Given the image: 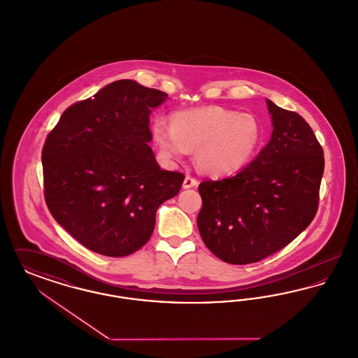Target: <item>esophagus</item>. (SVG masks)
Masks as SVG:
<instances>
[{
  "label": "esophagus",
  "instance_id": "esophagus-1",
  "mask_svg": "<svg viewBox=\"0 0 358 358\" xmlns=\"http://www.w3.org/2000/svg\"><path fill=\"white\" fill-rule=\"evenodd\" d=\"M197 185H199V181H197L196 177L187 176L185 180H184V185H182V187H185V189H189V187H197Z\"/></svg>",
  "mask_w": 358,
  "mask_h": 358
}]
</instances>
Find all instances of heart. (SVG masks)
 <instances>
[{
    "label": "heart",
    "mask_w": 358,
    "mask_h": 358,
    "mask_svg": "<svg viewBox=\"0 0 358 358\" xmlns=\"http://www.w3.org/2000/svg\"><path fill=\"white\" fill-rule=\"evenodd\" d=\"M152 136L166 162L182 159L189 150H196V164L201 171L222 176L241 169L252 158L262 129L251 114L208 106L171 114V126L155 120Z\"/></svg>",
    "instance_id": "obj_1"
}]
</instances>
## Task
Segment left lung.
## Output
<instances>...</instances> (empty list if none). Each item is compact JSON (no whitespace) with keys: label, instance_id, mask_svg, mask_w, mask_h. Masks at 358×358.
<instances>
[{"label":"left lung","instance_id":"1","mask_svg":"<svg viewBox=\"0 0 358 358\" xmlns=\"http://www.w3.org/2000/svg\"><path fill=\"white\" fill-rule=\"evenodd\" d=\"M267 106L273 130L266 148L238 174L199 185L200 235L229 264L256 263L285 248L318 210L322 146L299 114Z\"/></svg>","mask_w":358,"mask_h":358}]
</instances>
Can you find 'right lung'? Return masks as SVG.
Returning <instances> with one entry per match:
<instances>
[{"instance_id": "obj_1", "label": "right lung", "mask_w": 358, "mask_h": 358, "mask_svg": "<svg viewBox=\"0 0 358 358\" xmlns=\"http://www.w3.org/2000/svg\"><path fill=\"white\" fill-rule=\"evenodd\" d=\"M168 94L117 80L73 103L43 148L44 199L53 219L85 248L131 255L152 236L155 212L185 176L158 166L149 115Z\"/></svg>"}]
</instances>
